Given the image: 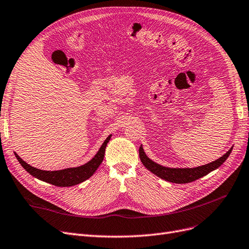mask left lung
Wrapping results in <instances>:
<instances>
[{
    "label": "left lung",
    "mask_w": 249,
    "mask_h": 249,
    "mask_svg": "<svg viewBox=\"0 0 249 249\" xmlns=\"http://www.w3.org/2000/svg\"><path fill=\"white\" fill-rule=\"evenodd\" d=\"M231 148L227 152L226 154L215 160L213 162H210L208 164L197 166L194 168H170L165 167L160 164H157L156 162L152 161L150 158L145 154L142 147H140V158L142 164L145 165L147 170L158 176L159 178H161L165 181L177 183V184H184V183H189L192 181H196L199 178L204 177V176L208 175L210 172L218 168L224 161H226L227 158L230 156Z\"/></svg>",
    "instance_id": "obj_1"
}]
</instances>
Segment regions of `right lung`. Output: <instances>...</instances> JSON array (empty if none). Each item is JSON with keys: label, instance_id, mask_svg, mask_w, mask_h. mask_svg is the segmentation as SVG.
Segmentation results:
<instances>
[{"label": "right lung", "instance_id": "1", "mask_svg": "<svg viewBox=\"0 0 249 249\" xmlns=\"http://www.w3.org/2000/svg\"><path fill=\"white\" fill-rule=\"evenodd\" d=\"M110 136L111 135L107 136V139L104 141L99 151L97 152V154L94 156L93 159H91L90 161L87 162L86 164L82 166H77V167H70V168H65V170L53 171V172L42 171V170H39V168L31 166L30 164L23 161L18 154H15V157L18 158L22 167L25 168L29 174L33 176V177L50 184H53V185H55V186H60V187L73 186V185H76V184L86 181L87 179H89L96 172V170H97L98 166L101 164L103 160L104 153H106V148H107V142L110 140Z\"/></svg>", "mask_w": 249, "mask_h": 249}]
</instances>
